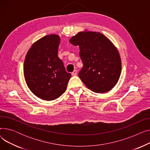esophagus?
<instances>
[{
  "instance_id": "1",
  "label": "esophagus",
  "mask_w": 150,
  "mask_h": 150,
  "mask_svg": "<svg viewBox=\"0 0 150 150\" xmlns=\"http://www.w3.org/2000/svg\"><path fill=\"white\" fill-rule=\"evenodd\" d=\"M77 75V71L76 70H75L74 72L72 73V75L73 76H76Z\"/></svg>"
}]
</instances>
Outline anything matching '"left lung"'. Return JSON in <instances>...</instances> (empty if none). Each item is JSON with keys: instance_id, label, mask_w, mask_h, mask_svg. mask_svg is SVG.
Wrapping results in <instances>:
<instances>
[{"instance_id": "1", "label": "left lung", "mask_w": 150, "mask_h": 150, "mask_svg": "<svg viewBox=\"0 0 150 150\" xmlns=\"http://www.w3.org/2000/svg\"><path fill=\"white\" fill-rule=\"evenodd\" d=\"M70 42L80 47L83 67L78 76L86 86L96 93L111 90L121 74L119 52L104 35L95 31H80L71 38Z\"/></svg>"}]
</instances>
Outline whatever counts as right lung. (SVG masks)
I'll return each instance as SVG.
<instances>
[{"mask_svg":"<svg viewBox=\"0 0 150 150\" xmlns=\"http://www.w3.org/2000/svg\"><path fill=\"white\" fill-rule=\"evenodd\" d=\"M60 38L57 35L42 37L28 50L23 64V75L30 90L44 100L59 97L67 88L71 74L58 57Z\"/></svg>","mask_w":150,"mask_h":150,"instance_id":"obj_1","label":"right lung"}]
</instances>
